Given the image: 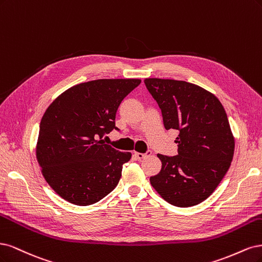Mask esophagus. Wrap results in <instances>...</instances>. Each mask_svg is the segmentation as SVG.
Listing matches in <instances>:
<instances>
[{"label": "esophagus", "instance_id": "34e87169", "mask_svg": "<svg viewBox=\"0 0 262 262\" xmlns=\"http://www.w3.org/2000/svg\"><path fill=\"white\" fill-rule=\"evenodd\" d=\"M151 155V150H148L146 154H140V152H134V157L136 158L137 160H142L143 158H146L147 156Z\"/></svg>", "mask_w": 262, "mask_h": 262}]
</instances>
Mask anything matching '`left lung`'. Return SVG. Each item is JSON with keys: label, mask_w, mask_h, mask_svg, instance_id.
Here are the masks:
<instances>
[{"label": "left lung", "mask_w": 262, "mask_h": 262, "mask_svg": "<svg viewBox=\"0 0 262 262\" xmlns=\"http://www.w3.org/2000/svg\"><path fill=\"white\" fill-rule=\"evenodd\" d=\"M165 129L179 130L177 156L158 155L161 171L150 183L168 204L187 208L206 200L229 171L234 137L219 99L193 83L147 78Z\"/></svg>", "instance_id": "8db88e82"}]
</instances>
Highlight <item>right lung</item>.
Instances as JSON below:
<instances>
[{
    "instance_id": "add662e5",
    "label": "right lung",
    "mask_w": 262,
    "mask_h": 262,
    "mask_svg": "<svg viewBox=\"0 0 262 262\" xmlns=\"http://www.w3.org/2000/svg\"><path fill=\"white\" fill-rule=\"evenodd\" d=\"M139 79H98L79 83L57 97L42 117L37 159L46 181L66 201L89 206L119 184L130 152L103 142L113 129L123 99Z\"/></svg>"
}]
</instances>
